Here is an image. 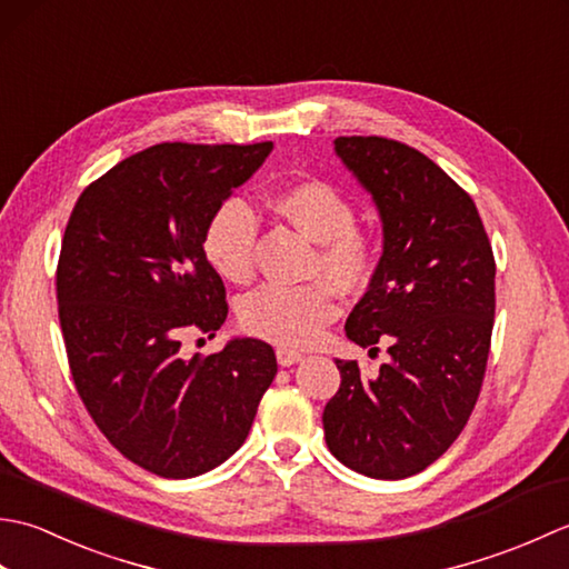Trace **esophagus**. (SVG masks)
<instances>
[{
    "label": "esophagus",
    "mask_w": 569,
    "mask_h": 569,
    "mask_svg": "<svg viewBox=\"0 0 569 569\" xmlns=\"http://www.w3.org/2000/svg\"><path fill=\"white\" fill-rule=\"evenodd\" d=\"M276 359L281 367H291L298 365V361H303V355L296 352V349H288V347H278L276 349Z\"/></svg>",
    "instance_id": "1"
}]
</instances>
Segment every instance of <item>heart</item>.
<instances>
[{"instance_id":"1","label":"heart","mask_w":569,"mask_h":569,"mask_svg":"<svg viewBox=\"0 0 569 569\" xmlns=\"http://www.w3.org/2000/svg\"><path fill=\"white\" fill-rule=\"evenodd\" d=\"M271 208L318 244L312 273L322 276L303 286H261L239 306L247 332L276 345L308 347L337 318V291L355 293L377 273L379 247L371 234L355 227V204L325 180H300L271 198ZM257 214L241 200H227L202 229V253L217 276L247 283L253 273Z\"/></svg>"}]
</instances>
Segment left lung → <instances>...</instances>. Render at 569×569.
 <instances>
[{
	"label": "left lung",
	"mask_w": 569,
	"mask_h": 569,
	"mask_svg": "<svg viewBox=\"0 0 569 569\" xmlns=\"http://www.w3.org/2000/svg\"><path fill=\"white\" fill-rule=\"evenodd\" d=\"M383 227V253L345 332L389 365L367 379L335 359L337 391L322 413L330 452L371 479L430 467L467 420L485 381L493 310V251L477 204L426 153L383 137H340Z\"/></svg>",
	"instance_id": "1"
}]
</instances>
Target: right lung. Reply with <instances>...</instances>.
Masks as SVG:
<instances>
[{
  "label": "right lung",
  "instance_id": "right-lung-1",
  "mask_svg": "<svg viewBox=\"0 0 569 569\" xmlns=\"http://www.w3.org/2000/svg\"><path fill=\"white\" fill-rule=\"evenodd\" d=\"M271 149L156 143L84 188L66 227L56 291L78 396L119 452L166 479L232 457L276 377L271 345L253 337L180 355L186 330L214 337L227 320L204 222Z\"/></svg>",
  "mask_w": 569,
  "mask_h": 569
}]
</instances>
